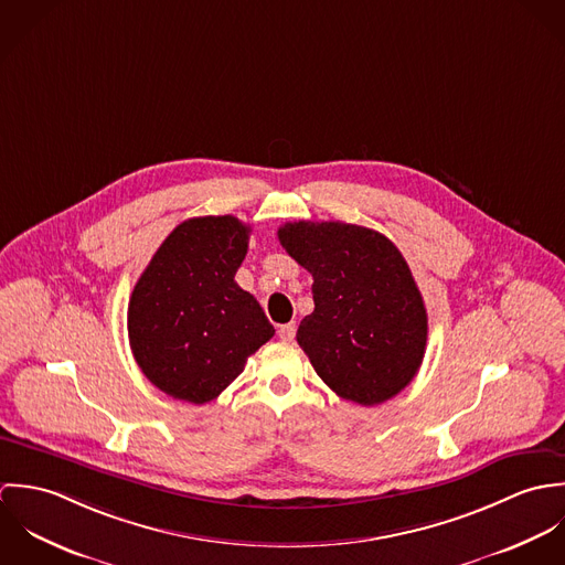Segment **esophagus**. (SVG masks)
I'll return each instance as SVG.
<instances>
[{"label":"esophagus","instance_id":"34e87169","mask_svg":"<svg viewBox=\"0 0 565 565\" xmlns=\"http://www.w3.org/2000/svg\"><path fill=\"white\" fill-rule=\"evenodd\" d=\"M278 337H280L282 341H294V337H296V323H282V326L278 328Z\"/></svg>","mask_w":565,"mask_h":565}]
</instances>
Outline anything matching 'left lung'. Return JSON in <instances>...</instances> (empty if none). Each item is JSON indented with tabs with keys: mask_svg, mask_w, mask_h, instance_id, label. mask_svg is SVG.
I'll return each mask as SVG.
<instances>
[{
	"mask_svg": "<svg viewBox=\"0 0 565 565\" xmlns=\"http://www.w3.org/2000/svg\"><path fill=\"white\" fill-rule=\"evenodd\" d=\"M280 245L313 276L316 309L298 343L343 401L374 406L417 374L428 337L422 294L385 235L341 222H289Z\"/></svg>",
	"mask_w": 565,
	"mask_h": 565,
	"instance_id": "8db88e82",
	"label": "left lung"
}]
</instances>
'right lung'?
<instances>
[{"label": "right lung", "mask_w": 565, "mask_h": 565, "mask_svg": "<svg viewBox=\"0 0 565 565\" xmlns=\"http://www.w3.org/2000/svg\"><path fill=\"white\" fill-rule=\"evenodd\" d=\"M249 226L233 215L182 222L135 285L128 337L152 385L184 403L215 401L274 337L256 298L235 282Z\"/></svg>", "instance_id": "obj_1"}]
</instances>
